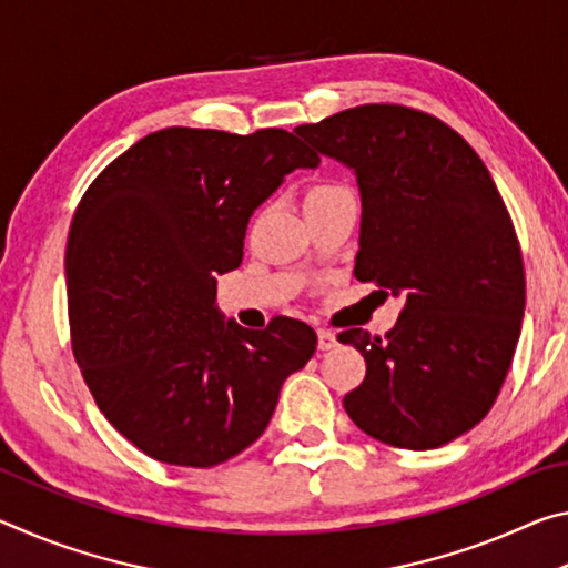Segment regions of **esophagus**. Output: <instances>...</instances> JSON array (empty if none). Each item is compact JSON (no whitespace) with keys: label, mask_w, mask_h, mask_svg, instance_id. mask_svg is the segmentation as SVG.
<instances>
[{"label":"esophagus","mask_w":568,"mask_h":568,"mask_svg":"<svg viewBox=\"0 0 568 568\" xmlns=\"http://www.w3.org/2000/svg\"><path fill=\"white\" fill-rule=\"evenodd\" d=\"M335 345H338V338H335V333L333 331H325V328H321L318 331V351H333Z\"/></svg>","instance_id":"34e87169"}]
</instances>
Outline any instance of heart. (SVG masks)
Masks as SVG:
<instances>
[{"mask_svg": "<svg viewBox=\"0 0 568 568\" xmlns=\"http://www.w3.org/2000/svg\"><path fill=\"white\" fill-rule=\"evenodd\" d=\"M341 192H348L341 185H335V182H323V185H315L311 192L305 195V205L311 203H321V200H328V197H335L341 195Z\"/></svg>", "mask_w": 568, "mask_h": 568, "instance_id": "1", "label": "heart"}]
</instances>
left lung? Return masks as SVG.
I'll return each mask as SVG.
<instances>
[{
    "mask_svg": "<svg viewBox=\"0 0 568 568\" xmlns=\"http://www.w3.org/2000/svg\"><path fill=\"white\" fill-rule=\"evenodd\" d=\"M295 132L355 172V277L406 297L386 338L338 335L365 358L345 413L381 444L444 446L491 410L521 333V247L491 172L446 122L403 104H361Z\"/></svg>",
    "mask_w": 568,
    "mask_h": 568,
    "instance_id": "8db88e82",
    "label": "left lung"
}]
</instances>
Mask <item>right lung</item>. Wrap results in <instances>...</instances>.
I'll return each mask as SVG.
<instances>
[{"mask_svg":"<svg viewBox=\"0 0 568 568\" xmlns=\"http://www.w3.org/2000/svg\"><path fill=\"white\" fill-rule=\"evenodd\" d=\"M295 134L168 128L84 192L64 255L72 351L98 408L142 454L210 468L263 436L285 378L318 335L220 315L215 275L243 263L250 215L297 168Z\"/></svg>","mask_w":568,"mask_h":568,"instance_id":"1","label":"right lung"}]
</instances>
